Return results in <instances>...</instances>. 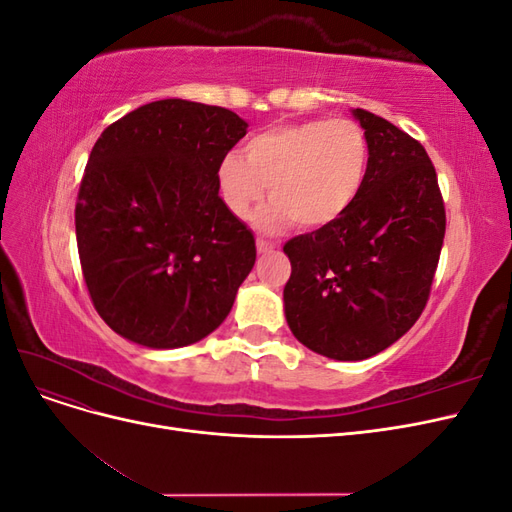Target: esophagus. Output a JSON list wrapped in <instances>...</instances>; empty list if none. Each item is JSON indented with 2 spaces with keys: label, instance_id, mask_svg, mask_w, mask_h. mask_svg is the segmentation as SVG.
Segmentation results:
<instances>
[{
  "label": "esophagus",
  "instance_id": "1",
  "mask_svg": "<svg viewBox=\"0 0 512 512\" xmlns=\"http://www.w3.org/2000/svg\"><path fill=\"white\" fill-rule=\"evenodd\" d=\"M256 247L260 254H267V252H273L275 250V243L273 241H267V239H258L256 241Z\"/></svg>",
  "mask_w": 512,
  "mask_h": 512
}]
</instances>
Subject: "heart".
I'll return each instance as SVG.
<instances>
[{
	"instance_id": "obj_1",
	"label": "heart",
	"mask_w": 512,
	"mask_h": 512,
	"mask_svg": "<svg viewBox=\"0 0 512 512\" xmlns=\"http://www.w3.org/2000/svg\"><path fill=\"white\" fill-rule=\"evenodd\" d=\"M241 153L218 166V188L228 211L247 220L267 194L273 203L258 224L275 230L290 220L301 228L335 222L359 198L369 168L365 130L348 117L277 123L258 132Z\"/></svg>"
}]
</instances>
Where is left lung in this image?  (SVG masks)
<instances>
[{
    "mask_svg": "<svg viewBox=\"0 0 512 512\" xmlns=\"http://www.w3.org/2000/svg\"><path fill=\"white\" fill-rule=\"evenodd\" d=\"M369 143L367 179L335 222L284 245L288 327L303 346L363 361L408 333L429 301L446 211L425 147L356 108Z\"/></svg>",
    "mask_w": 512,
    "mask_h": 512,
    "instance_id": "1",
    "label": "left lung"
}]
</instances>
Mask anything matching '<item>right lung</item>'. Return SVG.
Instances as JSON below:
<instances>
[{
    "mask_svg": "<svg viewBox=\"0 0 512 512\" xmlns=\"http://www.w3.org/2000/svg\"><path fill=\"white\" fill-rule=\"evenodd\" d=\"M247 123L168 98L108 126L89 153L74 224L100 318L147 348L215 331L256 262L252 230L220 198L218 166Z\"/></svg>",
    "mask_w": 512,
    "mask_h": 512,
    "instance_id": "1",
    "label": "right lung"
}]
</instances>
